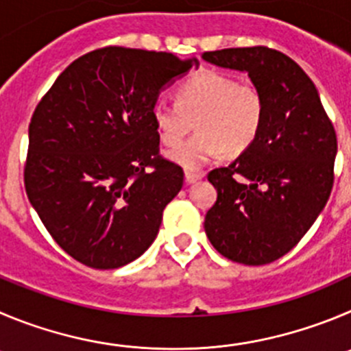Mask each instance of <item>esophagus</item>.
Returning a JSON list of instances; mask_svg holds the SVG:
<instances>
[{
  "label": "esophagus",
  "instance_id": "1",
  "mask_svg": "<svg viewBox=\"0 0 351 351\" xmlns=\"http://www.w3.org/2000/svg\"><path fill=\"white\" fill-rule=\"evenodd\" d=\"M204 178V173H194V171H185V182L186 183H195L197 180Z\"/></svg>",
  "mask_w": 351,
  "mask_h": 351
}]
</instances>
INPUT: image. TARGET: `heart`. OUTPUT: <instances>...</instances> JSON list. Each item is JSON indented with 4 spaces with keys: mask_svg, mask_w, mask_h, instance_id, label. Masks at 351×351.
Segmentation results:
<instances>
[{
    "mask_svg": "<svg viewBox=\"0 0 351 351\" xmlns=\"http://www.w3.org/2000/svg\"><path fill=\"white\" fill-rule=\"evenodd\" d=\"M198 133L169 152L186 169H199L223 152L237 157L250 150L265 119V100L253 83H239L218 71H202L176 88V101H157L152 119L162 145L176 147L191 129Z\"/></svg>",
    "mask_w": 351,
    "mask_h": 351,
    "instance_id": "b5f03b06",
    "label": "heart"
}]
</instances>
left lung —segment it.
<instances>
[{
    "label": "left lung",
    "mask_w": 351,
    "mask_h": 351,
    "mask_svg": "<svg viewBox=\"0 0 351 351\" xmlns=\"http://www.w3.org/2000/svg\"><path fill=\"white\" fill-rule=\"evenodd\" d=\"M202 58L245 72L265 100L253 147L209 171L218 197L206 213V235L228 260L271 263L301 241L329 199L336 131L315 84L287 55L251 47L206 51Z\"/></svg>",
    "instance_id": "left-lung-1"
}]
</instances>
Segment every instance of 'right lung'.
<instances>
[{"label": "right lung", "mask_w": 351, "mask_h": 351, "mask_svg": "<svg viewBox=\"0 0 351 351\" xmlns=\"http://www.w3.org/2000/svg\"><path fill=\"white\" fill-rule=\"evenodd\" d=\"M192 65L197 58L100 48L72 62L36 107L25 192L55 242L80 263L124 267L156 239L183 169L159 156L152 107Z\"/></svg>", "instance_id": "right-lung-1"}]
</instances>
